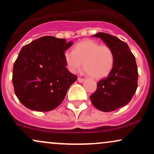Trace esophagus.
<instances>
[{
	"label": "esophagus",
	"instance_id": "34e87169",
	"mask_svg": "<svg viewBox=\"0 0 154 154\" xmlns=\"http://www.w3.org/2000/svg\"><path fill=\"white\" fill-rule=\"evenodd\" d=\"M77 80H78L79 82H83L85 81V79L81 78V77H78V78H77Z\"/></svg>",
	"mask_w": 154,
	"mask_h": 154
}]
</instances>
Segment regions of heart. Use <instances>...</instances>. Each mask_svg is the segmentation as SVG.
Returning a JSON list of instances; mask_svg holds the SVG:
<instances>
[{
    "label": "heart",
    "instance_id": "obj_1",
    "mask_svg": "<svg viewBox=\"0 0 154 154\" xmlns=\"http://www.w3.org/2000/svg\"><path fill=\"white\" fill-rule=\"evenodd\" d=\"M114 54L106 45H100L93 40H86L75 46L74 51L65 53L69 69L75 72L82 65L91 77L99 79L110 73L114 66Z\"/></svg>",
    "mask_w": 154,
    "mask_h": 154
}]
</instances>
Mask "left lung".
Instances as JSON below:
<instances>
[{
    "label": "left lung",
    "instance_id": "1",
    "mask_svg": "<svg viewBox=\"0 0 154 154\" xmlns=\"http://www.w3.org/2000/svg\"><path fill=\"white\" fill-rule=\"evenodd\" d=\"M93 36L103 40L114 54L112 69L98 82L96 91L90 96L96 109L109 112L125 106L131 100L137 88V66L126 43L107 33L98 32Z\"/></svg>",
    "mask_w": 154,
    "mask_h": 154
}]
</instances>
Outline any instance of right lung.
Wrapping results in <instances>:
<instances>
[{
  "label": "right lung",
  "instance_id": "right-lung-1",
  "mask_svg": "<svg viewBox=\"0 0 154 154\" xmlns=\"http://www.w3.org/2000/svg\"><path fill=\"white\" fill-rule=\"evenodd\" d=\"M72 45L66 39L44 36L22 47L14 64L12 82L24 106L49 111L62 103L77 79L66 67L64 52Z\"/></svg>",
  "mask_w": 154,
  "mask_h": 154
}]
</instances>
